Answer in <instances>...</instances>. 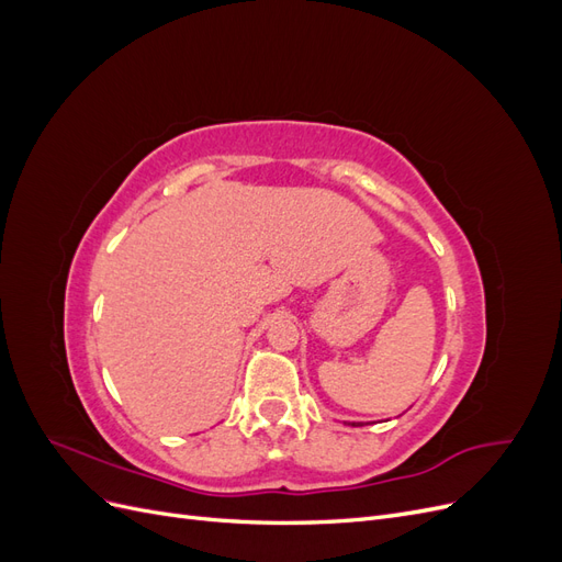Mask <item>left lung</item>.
I'll use <instances>...</instances> for the list:
<instances>
[{"instance_id":"left-lung-1","label":"left lung","mask_w":562,"mask_h":562,"mask_svg":"<svg viewBox=\"0 0 562 562\" xmlns=\"http://www.w3.org/2000/svg\"><path fill=\"white\" fill-rule=\"evenodd\" d=\"M356 424H359V427H361V422H351V427H356Z\"/></svg>"}]
</instances>
